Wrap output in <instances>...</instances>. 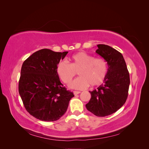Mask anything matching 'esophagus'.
<instances>
[{"label":"esophagus","instance_id":"1","mask_svg":"<svg viewBox=\"0 0 149 149\" xmlns=\"http://www.w3.org/2000/svg\"><path fill=\"white\" fill-rule=\"evenodd\" d=\"M73 93H74V95L76 96V95H77V94H79V93H80V91H73Z\"/></svg>","mask_w":149,"mask_h":149}]
</instances>
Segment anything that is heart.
<instances>
[{
  "label": "heart",
  "mask_w": 149,
  "mask_h": 149,
  "mask_svg": "<svg viewBox=\"0 0 149 149\" xmlns=\"http://www.w3.org/2000/svg\"><path fill=\"white\" fill-rule=\"evenodd\" d=\"M70 64L65 60L60 61L56 66V73L65 84H69L78 72L79 77L71 83L72 88L82 89L102 84L107 74L108 66L102 58H94L89 54L80 52L72 55Z\"/></svg>",
  "instance_id": "b5f03b06"
}]
</instances>
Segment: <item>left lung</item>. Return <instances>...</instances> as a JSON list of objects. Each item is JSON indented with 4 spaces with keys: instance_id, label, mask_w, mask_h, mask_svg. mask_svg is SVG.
I'll return each mask as SVG.
<instances>
[{
    "instance_id": "obj_1",
    "label": "left lung",
    "mask_w": 149,
    "mask_h": 149,
    "mask_svg": "<svg viewBox=\"0 0 149 149\" xmlns=\"http://www.w3.org/2000/svg\"><path fill=\"white\" fill-rule=\"evenodd\" d=\"M97 46L96 53L107 63V74L104 84L89 91L91 97L86 107L95 116L104 117L114 113L124 104L128 96L130 77L124 58L120 52L106 45Z\"/></svg>"
}]
</instances>
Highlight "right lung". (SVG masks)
Listing matches in <instances>:
<instances>
[{
	"label": "right lung",
	"mask_w": 149,
	"mask_h": 149,
	"mask_svg": "<svg viewBox=\"0 0 149 149\" xmlns=\"http://www.w3.org/2000/svg\"><path fill=\"white\" fill-rule=\"evenodd\" d=\"M68 53L42 49L22 66L19 92L29 113L40 120L55 121L65 113L74 97L60 82L56 66Z\"/></svg>",
	"instance_id": "add662e5"
}]
</instances>
